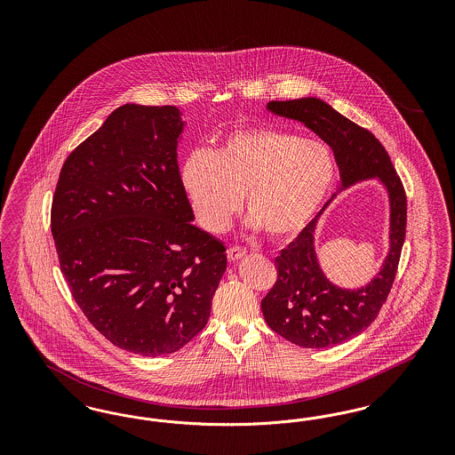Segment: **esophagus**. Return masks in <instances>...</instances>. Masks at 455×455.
I'll return each mask as SVG.
<instances>
[{"mask_svg": "<svg viewBox=\"0 0 455 455\" xmlns=\"http://www.w3.org/2000/svg\"><path fill=\"white\" fill-rule=\"evenodd\" d=\"M245 249H242V247H230L228 251H227V258L230 262H237V260L242 259V258H245Z\"/></svg>", "mask_w": 455, "mask_h": 455, "instance_id": "esophagus-1", "label": "esophagus"}]
</instances>
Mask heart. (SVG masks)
<instances>
[{
    "mask_svg": "<svg viewBox=\"0 0 455 455\" xmlns=\"http://www.w3.org/2000/svg\"><path fill=\"white\" fill-rule=\"evenodd\" d=\"M336 171V160L323 143L260 128L232 132L215 155L191 153L180 180L206 230H225L243 196L249 225L283 240L300 234L319 212Z\"/></svg>",
    "mask_w": 455,
    "mask_h": 455,
    "instance_id": "b5f03b06",
    "label": "heart"
}]
</instances>
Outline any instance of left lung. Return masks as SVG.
I'll return each instance as SVG.
<instances>
[{
	"mask_svg": "<svg viewBox=\"0 0 455 455\" xmlns=\"http://www.w3.org/2000/svg\"><path fill=\"white\" fill-rule=\"evenodd\" d=\"M266 108L276 116L302 123L331 147L341 177L336 195L370 178H377L388 193L390 251L367 285L345 289L331 283L316 258L315 230L336 195L275 259L278 280L260 302L267 325L299 347H336L363 332L389 295L406 235L404 189L382 143L324 100L302 97L273 100Z\"/></svg>",
	"mask_w": 455,
	"mask_h": 455,
	"instance_id": "1",
	"label": "left lung"
}]
</instances>
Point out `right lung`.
<instances>
[{
	"mask_svg": "<svg viewBox=\"0 0 455 455\" xmlns=\"http://www.w3.org/2000/svg\"><path fill=\"white\" fill-rule=\"evenodd\" d=\"M175 106L124 104L60 173L51 232L71 295L121 349L169 355L206 325L227 269L225 245L193 225Z\"/></svg>",
	"mask_w": 455,
	"mask_h": 455,
	"instance_id": "obj_1",
	"label": "right lung"
}]
</instances>
